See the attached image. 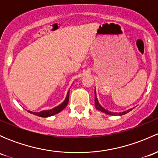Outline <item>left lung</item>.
<instances>
[{
	"mask_svg": "<svg viewBox=\"0 0 158 158\" xmlns=\"http://www.w3.org/2000/svg\"><path fill=\"white\" fill-rule=\"evenodd\" d=\"M95 109H96L97 110H98V111H102V112L106 113V114H109V115H114V116L123 115V114H127V113L129 112V111H131V110H132V109H131L127 110V111H123V112L116 113V112H111V111H108V110L105 109L104 108H103L102 106L101 105L99 104V102H98V98H97L96 91H95ZM133 109H134V108H133Z\"/></svg>",
	"mask_w": 158,
	"mask_h": 158,
	"instance_id": "left-lung-1",
	"label": "left lung"
}]
</instances>
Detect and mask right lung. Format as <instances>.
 Instances as JSON below:
<instances>
[{
	"label": "right lung",
	"instance_id": "right-lung-1",
	"mask_svg": "<svg viewBox=\"0 0 158 158\" xmlns=\"http://www.w3.org/2000/svg\"><path fill=\"white\" fill-rule=\"evenodd\" d=\"M69 90L70 89H69V91H68L67 95H66V98H65L64 101H63L61 104L59 105L58 106H56V107L49 110H44V111H40V112H33V111H28V112L31 113V114H35V115H37V116H40V117H44V118H47V117H49V116H52L54 115V114H57V113L60 112L62 110L65 109V107L67 106L68 102H69Z\"/></svg>",
	"mask_w": 158,
	"mask_h": 158
}]
</instances>
